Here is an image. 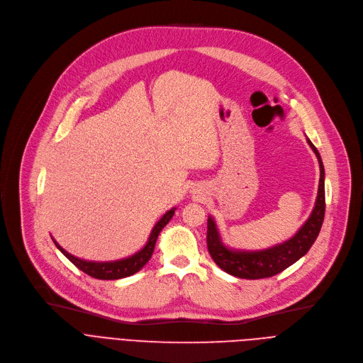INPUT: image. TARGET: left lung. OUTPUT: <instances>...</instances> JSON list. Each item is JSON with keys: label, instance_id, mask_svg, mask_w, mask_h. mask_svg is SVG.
<instances>
[{"label": "left lung", "instance_id": "1", "mask_svg": "<svg viewBox=\"0 0 363 363\" xmlns=\"http://www.w3.org/2000/svg\"><path fill=\"white\" fill-rule=\"evenodd\" d=\"M308 143L312 147V151L315 152L319 162L318 196L315 201V206L312 209V214L291 239L264 250H234L224 246L214 218H208V250L214 262L227 274L247 280L267 279V277L280 274L281 271L293 265L296 261H299L302 257H305L313 242L316 240L319 231H321V225L325 216V172L318 149L309 139Z\"/></svg>", "mask_w": 363, "mask_h": 363}]
</instances>
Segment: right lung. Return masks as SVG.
I'll return each mask as SVG.
<instances>
[{"mask_svg": "<svg viewBox=\"0 0 363 363\" xmlns=\"http://www.w3.org/2000/svg\"><path fill=\"white\" fill-rule=\"evenodd\" d=\"M174 211H176V208H172L165 212L162 218L152 228L151 234H149V239H147L146 245L138 253L132 255V257H129V258L118 259V261H111V262L84 261V259L73 257V255H70L67 250H64L54 239L52 240L64 257H66L73 265H76L84 274H88L98 280H118V279H124V277L136 274L139 269H142L145 267V264L149 259H151L160 233L168 224V221L172 220V217L174 216Z\"/></svg>", "mask_w": 363, "mask_h": 363, "instance_id": "right-lung-1", "label": "right lung"}]
</instances>
